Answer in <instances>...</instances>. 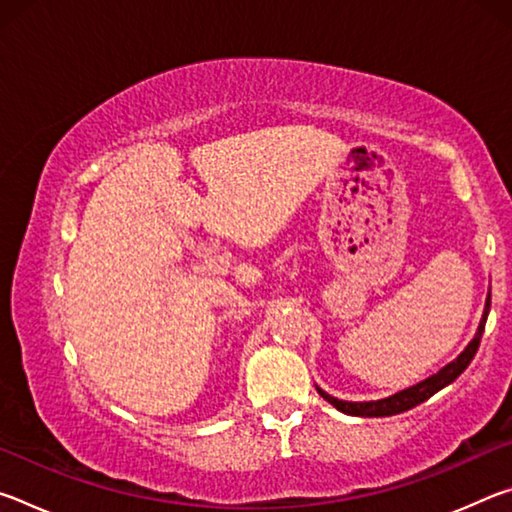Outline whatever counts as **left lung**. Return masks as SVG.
Here are the masks:
<instances>
[{"mask_svg":"<svg viewBox=\"0 0 512 512\" xmlns=\"http://www.w3.org/2000/svg\"><path fill=\"white\" fill-rule=\"evenodd\" d=\"M488 311H490V291H488V298H485V309H483L481 323H479V327H476L474 339L467 343V348L461 354H458V357L452 363H447L445 368H440L436 375L422 379L415 386L404 388V391H400V393L388 395V397H384V400L345 402V400H339V397H332L329 393H325L323 388H318V386H316V391L320 393L323 400H327L329 404L336 406V409H339L341 413L357 415V418H386V415H397V413L409 411V409H413V406H418L424 400H429L431 395L443 391L445 386H449L452 381H456V377L461 375V372L467 366H470V361L474 359L476 350H479V343H481V336H483V329H485V320H488Z\"/></svg>","mask_w":512,"mask_h":512,"instance_id":"1","label":"left lung"}]
</instances>
